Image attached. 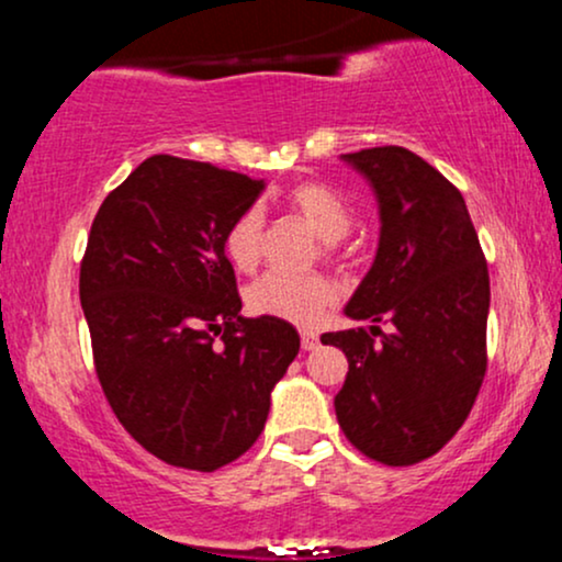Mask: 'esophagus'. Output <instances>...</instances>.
I'll use <instances>...</instances> for the list:
<instances>
[{"instance_id": "obj_1", "label": "esophagus", "mask_w": 562, "mask_h": 562, "mask_svg": "<svg viewBox=\"0 0 562 562\" xmlns=\"http://www.w3.org/2000/svg\"><path fill=\"white\" fill-rule=\"evenodd\" d=\"M317 346H319V335L317 333H312V330L301 333V348H303V351H314Z\"/></svg>"}]
</instances>
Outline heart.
Returning <instances> with one entry per match:
<instances>
[{
    "label": "heart",
    "mask_w": 562,
    "mask_h": 562,
    "mask_svg": "<svg viewBox=\"0 0 562 562\" xmlns=\"http://www.w3.org/2000/svg\"><path fill=\"white\" fill-rule=\"evenodd\" d=\"M288 205L308 224L322 240L335 243L348 235L353 214L348 203L333 187L306 182L288 192ZM224 256L237 272H254L263 254V214L250 205L229 222L222 240ZM338 299V285L325 274H285L269 272L245 293L250 314L290 322V325L312 327L325 308Z\"/></svg>",
    "instance_id": "1"
}]
</instances>
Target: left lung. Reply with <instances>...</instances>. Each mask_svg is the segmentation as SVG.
<instances>
[{
	"label": "left lung",
	"instance_id": "obj_1",
	"mask_svg": "<svg viewBox=\"0 0 562 562\" xmlns=\"http://www.w3.org/2000/svg\"><path fill=\"white\" fill-rule=\"evenodd\" d=\"M340 158L375 192L380 240L346 303L370 330L322 335L348 359L335 415L370 460L415 465L462 428L486 375V259L465 198L428 160L396 145Z\"/></svg>",
	"mask_w": 562,
	"mask_h": 562
}]
</instances>
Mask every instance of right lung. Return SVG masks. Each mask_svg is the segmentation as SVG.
Segmentation results:
<instances>
[{"label": "right lung", "instance_id": "obj_1", "mask_svg": "<svg viewBox=\"0 0 562 562\" xmlns=\"http://www.w3.org/2000/svg\"><path fill=\"white\" fill-rule=\"evenodd\" d=\"M263 179L153 156L102 200L79 295L119 423L158 460L211 473L245 454L301 348L290 322L240 317L222 240Z\"/></svg>", "mask_w": 562, "mask_h": 562}]
</instances>
